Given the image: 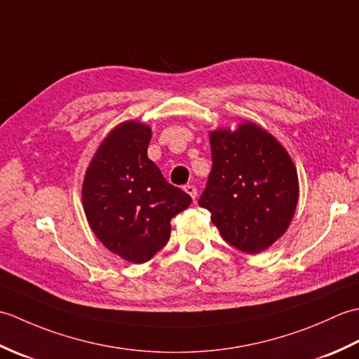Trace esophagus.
Returning <instances> with one entry per match:
<instances>
[{"instance_id":"1","label":"esophagus","mask_w":359,"mask_h":359,"mask_svg":"<svg viewBox=\"0 0 359 359\" xmlns=\"http://www.w3.org/2000/svg\"><path fill=\"white\" fill-rule=\"evenodd\" d=\"M184 189H185V191H187L189 196L193 197V199H196V197H197V188H196L194 185H185Z\"/></svg>"}]
</instances>
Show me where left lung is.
<instances>
[{
	"mask_svg": "<svg viewBox=\"0 0 359 359\" xmlns=\"http://www.w3.org/2000/svg\"><path fill=\"white\" fill-rule=\"evenodd\" d=\"M212 168L199 205L224 241L248 255L273 245L292 222L299 182L285 148L251 121L210 133Z\"/></svg>",
	"mask_w": 359,
	"mask_h": 359,
	"instance_id": "left-lung-1",
	"label": "left lung"
}]
</instances>
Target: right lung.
I'll return each instance as SVG.
<instances>
[{
  "instance_id": "right-lung-1",
  "label": "right lung",
  "mask_w": 359,
  "mask_h": 359,
  "mask_svg": "<svg viewBox=\"0 0 359 359\" xmlns=\"http://www.w3.org/2000/svg\"><path fill=\"white\" fill-rule=\"evenodd\" d=\"M151 128L123 121L98 147L83 182L89 226L103 245L133 264L149 261L171 234V219L191 197L168 184L148 158Z\"/></svg>"
}]
</instances>
